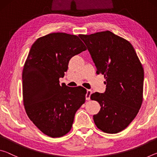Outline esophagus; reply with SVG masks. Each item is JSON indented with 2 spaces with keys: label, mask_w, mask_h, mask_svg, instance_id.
Returning a JSON list of instances; mask_svg holds the SVG:
<instances>
[{
  "label": "esophagus",
  "mask_w": 157,
  "mask_h": 157,
  "mask_svg": "<svg viewBox=\"0 0 157 157\" xmlns=\"http://www.w3.org/2000/svg\"><path fill=\"white\" fill-rule=\"evenodd\" d=\"M92 94V91L90 89H88L86 91V100H89L90 98H91V95Z\"/></svg>",
  "instance_id": "obj_1"
}]
</instances>
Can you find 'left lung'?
<instances>
[{
    "instance_id": "obj_1",
    "label": "left lung",
    "mask_w": 157,
    "mask_h": 157,
    "mask_svg": "<svg viewBox=\"0 0 157 157\" xmlns=\"http://www.w3.org/2000/svg\"><path fill=\"white\" fill-rule=\"evenodd\" d=\"M79 36L86 44L96 73L102 74L106 79L105 91L91 95L101 107L94 116V123L102 132L116 134L129 125L141 106L142 64L132 45L110 31Z\"/></svg>"
}]
</instances>
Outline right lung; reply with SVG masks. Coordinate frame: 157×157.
Listing matches in <instances>:
<instances>
[{"instance_id":"1","label":"right lung","mask_w":157,"mask_h":157,"mask_svg":"<svg viewBox=\"0 0 157 157\" xmlns=\"http://www.w3.org/2000/svg\"><path fill=\"white\" fill-rule=\"evenodd\" d=\"M79 37L51 33L32 46L22 74L23 97L29 118L47 136L60 137L72 127L86 90L59 84L71 58L86 50Z\"/></svg>"}]
</instances>
